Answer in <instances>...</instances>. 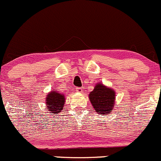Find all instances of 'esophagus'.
Here are the masks:
<instances>
[{
	"label": "esophagus",
	"mask_w": 161,
	"mask_h": 161,
	"mask_svg": "<svg viewBox=\"0 0 161 161\" xmlns=\"http://www.w3.org/2000/svg\"><path fill=\"white\" fill-rule=\"evenodd\" d=\"M76 91L78 92H83V89L81 87H77L76 88Z\"/></svg>",
	"instance_id": "obj_1"
}]
</instances>
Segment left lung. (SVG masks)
<instances>
[{
  "label": "left lung",
  "instance_id": "8db88e82",
  "mask_svg": "<svg viewBox=\"0 0 161 161\" xmlns=\"http://www.w3.org/2000/svg\"><path fill=\"white\" fill-rule=\"evenodd\" d=\"M89 98L97 114L106 116L114 109L116 92L112 88L99 83L95 86L94 90L90 93Z\"/></svg>",
  "mask_w": 161,
  "mask_h": 161
}]
</instances>
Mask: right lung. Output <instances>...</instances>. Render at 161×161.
<instances>
[{
	"instance_id": "add662e5",
	"label": "right lung",
	"mask_w": 161,
	"mask_h": 161,
	"mask_svg": "<svg viewBox=\"0 0 161 161\" xmlns=\"http://www.w3.org/2000/svg\"><path fill=\"white\" fill-rule=\"evenodd\" d=\"M65 96L61 94L58 91L52 90L47 95L45 98V103L47 109V112L51 111L53 115L58 114L63 110L65 104Z\"/></svg>"
}]
</instances>
